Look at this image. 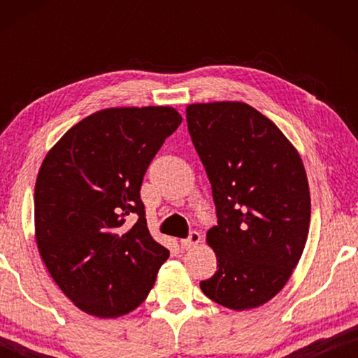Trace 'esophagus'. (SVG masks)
<instances>
[{
  "label": "esophagus",
  "mask_w": 358,
  "mask_h": 358,
  "mask_svg": "<svg viewBox=\"0 0 358 358\" xmlns=\"http://www.w3.org/2000/svg\"><path fill=\"white\" fill-rule=\"evenodd\" d=\"M200 243V233L192 231L185 239H180V248L182 249H192Z\"/></svg>",
  "instance_id": "34e87169"
}]
</instances>
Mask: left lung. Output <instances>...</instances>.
Segmentation results:
<instances>
[{
    "label": "left lung",
    "instance_id": "8db88e82",
    "mask_svg": "<svg viewBox=\"0 0 358 358\" xmlns=\"http://www.w3.org/2000/svg\"><path fill=\"white\" fill-rule=\"evenodd\" d=\"M185 112L218 218L207 233L217 272L200 288L229 310L257 308L285 287L305 249L311 199L301 158L244 102L190 104Z\"/></svg>",
    "mask_w": 358,
    "mask_h": 358
}]
</instances>
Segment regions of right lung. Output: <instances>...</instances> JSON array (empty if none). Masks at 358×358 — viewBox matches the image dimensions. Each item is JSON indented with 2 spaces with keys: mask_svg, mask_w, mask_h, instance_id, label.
Returning a JSON list of instances; mask_svg holds the SVG:
<instances>
[{
  "mask_svg": "<svg viewBox=\"0 0 358 358\" xmlns=\"http://www.w3.org/2000/svg\"><path fill=\"white\" fill-rule=\"evenodd\" d=\"M180 122L164 106L104 109L71 127L43 159L34 194L37 248L87 315L134 311L169 257L148 231L140 189Z\"/></svg>",
  "mask_w": 358,
  "mask_h": 358,
  "instance_id": "add662e5",
  "label": "right lung"
}]
</instances>
